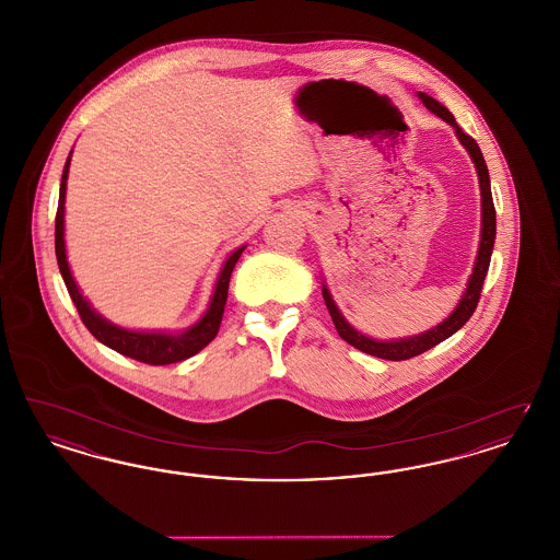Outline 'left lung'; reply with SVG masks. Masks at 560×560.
<instances>
[{
    "label": "left lung",
    "mask_w": 560,
    "mask_h": 560,
    "mask_svg": "<svg viewBox=\"0 0 560 560\" xmlns=\"http://www.w3.org/2000/svg\"><path fill=\"white\" fill-rule=\"evenodd\" d=\"M418 98L424 103L428 110H432L436 117H441L445 124H450L457 140L462 142V147L468 151L470 160L477 167V176H479L480 187V241L479 252H477V260L472 267V275L468 277L466 290L462 293L457 306L450 313V317L441 320L439 325H434L432 329L422 331L418 336H409V338H397V340H375L365 334H361L359 329H354L345 315L340 313L338 304L334 302L331 293L327 290V285L323 283V300L325 306L331 315V320L340 334L342 340H347L350 347L359 348L361 352L373 354L377 359H388V361H405L411 357H418L422 352H427L432 347L441 345L443 340H447L453 336L459 327H464V323L472 317L477 304H479L480 290H482V281L487 277L489 270V262H491V252H493V243H495V208H493V197H491V183H489V170L485 158L480 153L479 144L472 136L464 132L455 117L447 108L443 107L439 101H434L432 96H428L424 92H418Z\"/></svg>",
    "instance_id": "left-lung-1"
}]
</instances>
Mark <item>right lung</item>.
<instances>
[{"label": "right lung", "instance_id": "1", "mask_svg": "<svg viewBox=\"0 0 560 560\" xmlns=\"http://www.w3.org/2000/svg\"><path fill=\"white\" fill-rule=\"evenodd\" d=\"M71 155H73V151L67 158L65 170H62V180H60L54 245H56V260H58L62 281L69 290L73 304L78 306V313H80L83 325L105 347L113 348L115 352H119L124 357L149 363V365H170V363H178V361H185L188 357L197 354L201 348H206L212 342L218 329H220V320L224 315V304H226V295H229V281H231L233 268L237 265V260H240V256L247 245H241L226 258V262L222 265V270L218 275L208 311L203 313L201 319L197 320L195 325H190L185 331H161V329L144 331V329H128V327L115 325L113 320L103 317L96 308H92L88 298H83V293L80 292V288L73 279L69 260H67L65 197H67V178H69Z\"/></svg>", "mask_w": 560, "mask_h": 560}]
</instances>
